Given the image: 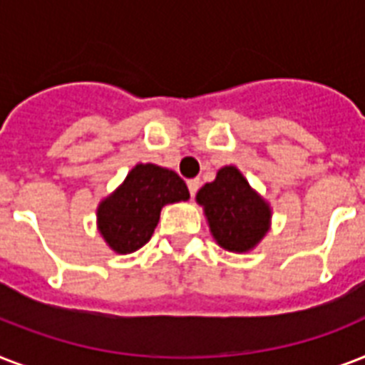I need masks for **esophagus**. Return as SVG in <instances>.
Returning <instances> with one entry per match:
<instances>
[{
	"instance_id": "34e87169",
	"label": "esophagus",
	"mask_w": 365,
	"mask_h": 365,
	"mask_svg": "<svg viewBox=\"0 0 365 365\" xmlns=\"http://www.w3.org/2000/svg\"><path fill=\"white\" fill-rule=\"evenodd\" d=\"M187 187H189V193H191V197H195V193H197V191H199V187H200V180H199V178L187 180Z\"/></svg>"
}]
</instances>
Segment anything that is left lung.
<instances>
[{"label": "left lung", "mask_w": 365, "mask_h": 365, "mask_svg": "<svg viewBox=\"0 0 365 365\" xmlns=\"http://www.w3.org/2000/svg\"><path fill=\"white\" fill-rule=\"evenodd\" d=\"M197 202L205 206L214 239L229 252H248L269 229V206L235 166L222 168L214 182L200 187Z\"/></svg>", "instance_id": "left-lung-1"}]
</instances>
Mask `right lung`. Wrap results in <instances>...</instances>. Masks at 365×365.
Here are the masks:
<instances>
[{
	"mask_svg": "<svg viewBox=\"0 0 365 365\" xmlns=\"http://www.w3.org/2000/svg\"><path fill=\"white\" fill-rule=\"evenodd\" d=\"M187 199V185L176 172L136 165L121 187L100 205V233L119 254L136 252L151 239L160 208Z\"/></svg>",
	"mask_w": 365,
	"mask_h": 365,
	"instance_id": "add662e5",
	"label": "right lung"
}]
</instances>
